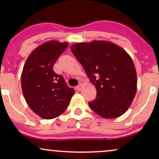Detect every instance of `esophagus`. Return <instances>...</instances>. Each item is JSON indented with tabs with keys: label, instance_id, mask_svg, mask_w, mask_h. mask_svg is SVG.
<instances>
[{
	"label": "esophagus",
	"instance_id": "esophagus-1",
	"mask_svg": "<svg viewBox=\"0 0 159 159\" xmlns=\"http://www.w3.org/2000/svg\"><path fill=\"white\" fill-rule=\"evenodd\" d=\"M82 88H83V85L81 84H79L78 86H77V87H76V90H78V91H81V90H82Z\"/></svg>",
	"mask_w": 159,
	"mask_h": 159
}]
</instances>
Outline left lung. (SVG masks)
Masks as SVG:
<instances>
[{
  "mask_svg": "<svg viewBox=\"0 0 159 159\" xmlns=\"http://www.w3.org/2000/svg\"><path fill=\"white\" fill-rule=\"evenodd\" d=\"M71 50L96 89V99L89 102L90 108L105 119L125 114L135 96L138 82L129 54L104 40L76 43Z\"/></svg>",
  "mask_w": 159,
  "mask_h": 159,
  "instance_id": "obj_1",
  "label": "left lung"
}]
</instances>
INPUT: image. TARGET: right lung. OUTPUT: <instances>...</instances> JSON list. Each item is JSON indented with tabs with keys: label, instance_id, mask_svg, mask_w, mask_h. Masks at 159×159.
<instances>
[{
	"label": "right lung",
	"instance_id": "right-lung-1",
	"mask_svg": "<svg viewBox=\"0 0 159 159\" xmlns=\"http://www.w3.org/2000/svg\"><path fill=\"white\" fill-rule=\"evenodd\" d=\"M68 45L55 40L45 42L30 53L24 66L21 76L24 96L30 109L43 119L63 114L75 92L53 69Z\"/></svg>",
	"mask_w": 159,
	"mask_h": 159
}]
</instances>
